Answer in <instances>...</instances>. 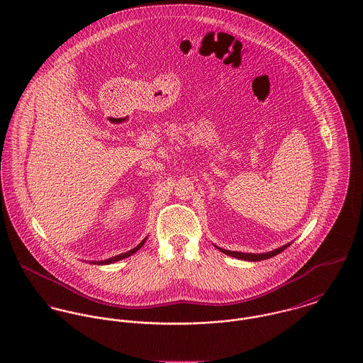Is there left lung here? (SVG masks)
I'll return each instance as SVG.
<instances>
[{
	"instance_id": "left-lung-1",
	"label": "left lung",
	"mask_w": 363,
	"mask_h": 363,
	"mask_svg": "<svg viewBox=\"0 0 363 363\" xmlns=\"http://www.w3.org/2000/svg\"><path fill=\"white\" fill-rule=\"evenodd\" d=\"M288 246H291V243L282 246V247H278L272 252H268V253H261V255H253V253H240V252H230V250H225V249H219L222 253L230 256V257H235V259H246V261H259V259H269V257H274L277 255H279L281 252H284Z\"/></svg>"
}]
</instances>
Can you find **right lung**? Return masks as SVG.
<instances>
[{"mask_svg": "<svg viewBox=\"0 0 363 363\" xmlns=\"http://www.w3.org/2000/svg\"><path fill=\"white\" fill-rule=\"evenodd\" d=\"M145 240L147 239H144L137 247H134L133 250H130V252H127V253H123V255H118V256H114V257H110V259H101V261H94V264H98V265H106V264H111V262H116V261H120V259H125V257H130V256H133L134 253H137L143 246H144V243H145ZM91 264H92V261H91Z\"/></svg>", "mask_w": 363, "mask_h": 363, "instance_id": "obj_1", "label": "right lung"}]
</instances>
